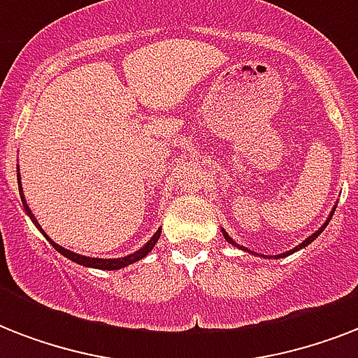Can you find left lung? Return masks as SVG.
I'll use <instances>...</instances> for the list:
<instances>
[{"instance_id":"8db88e82","label":"left lung","mask_w":358,"mask_h":358,"mask_svg":"<svg viewBox=\"0 0 358 358\" xmlns=\"http://www.w3.org/2000/svg\"><path fill=\"white\" fill-rule=\"evenodd\" d=\"M334 210H336V208H333V212H331V215H329V217H327V221H325V223H323L322 227H320V229H317L316 232H314V234H312V236H308V238H306L305 241H303V243H299V245H297V247H294V249H292V250H288V252H282V255L275 256V258H284V256H289V255H294L295 250H299V249H303V247H306V245H310L312 241H314V239H316L317 236L322 234L323 230H325V227H327V224H329V221H331V217H333ZM223 236H224V239H227V241H229L230 245H234V247H239V245L236 243L234 239H232V238H230L229 234H227V230H223ZM241 249H243V247H241ZM243 250H249V249H243ZM249 252H252V250H249ZM264 258H266V255H264Z\"/></svg>"}]
</instances>
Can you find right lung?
I'll list each match as a JSON object with an SVG mask.
<instances>
[{"mask_svg":"<svg viewBox=\"0 0 358 358\" xmlns=\"http://www.w3.org/2000/svg\"><path fill=\"white\" fill-rule=\"evenodd\" d=\"M18 189H20V199H22V204H24L25 212H27V215L31 217V221L35 223V227L38 230H41L42 234H44V238L50 241V243L53 245V249L59 250L61 255L66 256L69 260L76 262V264H80V266H85V267H94V269H106V271H113V269H120V267H126L129 266V264H134V262L141 260V258H145L148 252H150L152 249H154V245L157 243V239H159V236H162V229L157 230L156 234L152 236L148 241H146V245H143L139 250H135L134 255H128L124 256V258H91V256H83V255H78V252H72V250L64 249V247H61V245H57L55 241H52V239L48 238V234L44 232V230L41 229V224H38V221H36V217L33 215V212L29 210V206H27V202H25V196L24 193H22V182H20V173H18Z\"/></svg>","mask_w":358,"mask_h":358,"instance_id":"add662e5","label":"right lung"}]
</instances>
